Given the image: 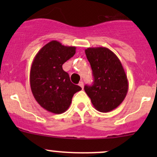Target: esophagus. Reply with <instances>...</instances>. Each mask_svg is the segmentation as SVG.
I'll list each match as a JSON object with an SVG mask.
<instances>
[{
    "mask_svg": "<svg viewBox=\"0 0 157 157\" xmlns=\"http://www.w3.org/2000/svg\"><path fill=\"white\" fill-rule=\"evenodd\" d=\"M79 86H80L82 89H83V81H80V83H79Z\"/></svg>",
    "mask_w": 157,
    "mask_h": 157,
    "instance_id": "obj_1",
    "label": "esophagus"
}]
</instances>
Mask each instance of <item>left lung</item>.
<instances>
[{
	"label": "left lung",
	"mask_w": 157,
	"mask_h": 157,
	"mask_svg": "<svg viewBox=\"0 0 157 157\" xmlns=\"http://www.w3.org/2000/svg\"><path fill=\"white\" fill-rule=\"evenodd\" d=\"M94 77L92 86L84 90L96 110L109 112L116 109L125 98L128 80L121 61L114 52L105 47L85 50Z\"/></svg>",
	"instance_id": "1"
}]
</instances>
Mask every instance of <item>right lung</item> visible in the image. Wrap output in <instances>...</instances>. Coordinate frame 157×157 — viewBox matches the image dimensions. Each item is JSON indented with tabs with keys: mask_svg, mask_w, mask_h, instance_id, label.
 I'll return each mask as SVG.
<instances>
[{
	"mask_svg": "<svg viewBox=\"0 0 157 157\" xmlns=\"http://www.w3.org/2000/svg\"><path fill=\"white\" fill-rule=\"evenodd\" d=\"M76 47L51 41L38 52L30 70V86L33 96L45 110L61 114L71 105L74 93L81 87L71 82L62 65L74 55Z\"/></svg>",
	"mask_w": 157,
	"mask_h": 157,
	"instance_id": "obj_1",
	"label": "right lung"
}]
</instances>
